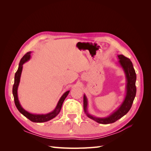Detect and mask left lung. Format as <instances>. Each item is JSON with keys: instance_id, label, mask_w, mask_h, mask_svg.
Segmentation results:
<instances>
[{"instance_id": "left-lung-1", "label": "left lung", "mask_w": 151, "mask_h": 151, "mask_svg": "<svg viewBox=\"0 0 151 151\" xmlns=\"http://www.w3.org/2000/svg\"><path fill=\"white\" fill-rule=\"evenodd\" d=\"M118 57L120 59L118 62L124 70L127 79L126 96L120 107L108 117L98 118L94 116L90 115L88 111V99L86 95H84V110L86 115L91 119L101 124L114 123L126 115L130 109L136 95V74L132 62L129 58L123 55H118Z\"/></svg>"}]
</instances>
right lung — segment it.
Instances as JSON below:
<instances>
[{"label":"right lung","mask_w":151,"mask_h":151,"mask_svg":"<svg viewBox=\"0 0 151 151\" xmlns=\"http://www.w3.org/2000/svg\"><path fill=\"white\" fill-rule=\"evenodd\" d=\"M31 53V52L26 53L22 57L19 62V67H18V69L16 72L15 76H14V84L13 88H12V94L14 96V99L16 106L21 114H22V115H23L24 116H26L27 118H28V119L31 122H36V123H42V122H45L53 119V118L55 117L58 114L60 113L62 104L63 101H64L66 97L67 96V95L68 94V93H69L70 91H66V92L62 96V97L60 98V99H59L57 106L55 107V108L54 110L48 114H45V115H37V114H32L26 111L25 109L21 106V105L19 103V99H18L17 88H18V86H19V84L20 82V77H21V72L22 70V65H23L25 62H26L27 61H28L29 60L31 57V55H30Z\"/></svg>","instance_id":"add662e5"}]
</instances>
